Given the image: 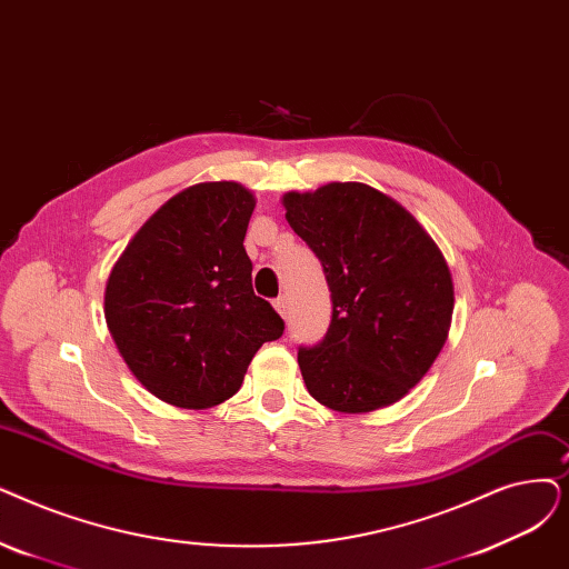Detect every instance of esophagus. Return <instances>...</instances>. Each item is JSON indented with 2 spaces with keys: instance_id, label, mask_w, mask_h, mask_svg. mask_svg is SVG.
I'll use <instances>...</instances> for the list:
<instances>
[{
  "instance_id": "esophagus-1",
  "label": "esophagus",
  "mask_w": 569,
  "mask_h": 569,
  "mask_svg": "<svg viewBox=\"0 0 569 569\" xmlns=\"http://www.w3.org/2000/svg\"><path fill=\"white\" fill-rule=\"evenodd\" d=\"M274 309H277L283 318L288 316V300L283 298V295H281V298H277V300H274Z\"/></svg>"
}]
</instances>
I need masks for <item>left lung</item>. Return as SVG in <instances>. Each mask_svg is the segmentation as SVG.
I'll use <instances>...</instances> for the list:
<instances>
[{"instance_id": "1", "label": "left lung", "mask_w": 569, "mask_h": 569, "mask_svg": "<svg viewBox=\"0 0 569 569\" xmlns=\"http://www.w3.org/2000/svg\"><path fill=\"white\" fill-rule=\"evenodd\" d=\"M283 207L332 298L323 341L298 353L311 398L343 413L402 400L451 328L453 281L437 243L392 197L356 181L286 192Z\"/></svg>"}]
</instances>
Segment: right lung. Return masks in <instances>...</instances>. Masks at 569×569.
<instances>
[{"mask_svg": "<svg viewBox=\"0 0 569 569\" xmlns=\"http://www.w3.org/2000/svg\"><path fill=\"white\" fill-rule=\"evenodd\" d=\"M256 197L197 183L164 202L111 269L104 318L139 383L167 405L209 409L239 390L283 320L253 292L243 237Z\"/></svg>", "mask_w": 569, "mask_h": 569, "instance_id": "obj_1", "label": "right lung"}]
</instances>
